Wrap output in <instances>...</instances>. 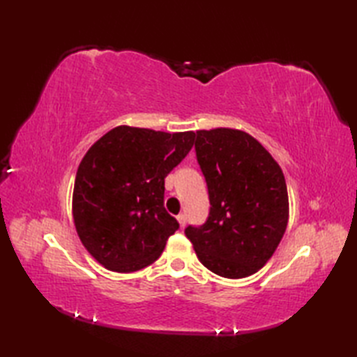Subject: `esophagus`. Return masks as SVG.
I'll return each instance as SVG.
<instances>
[{"label":"esophagus","instance_id":"obj_1","mask_svg":"<svg viewBox=\"0 0 357 357\" xmlns=\"http://www.w3.org/2000/svg\"><path fill=\"white\" fill-rule=\"evenodd\" d=\"M178 222H179L181 229H184L185 224H187V216H185V215H179V216H178Z\"/></svg>","mask_w":357,"mask_h":357}]
</instances>
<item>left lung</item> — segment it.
<instances>
[{
    "instance_id": "8db88e82",
    "label": "left lung",
    "mask_w": 357,
    "mask_h": 357,
    "mask_svg": "<svg viewBox=\"0 0 357 357\" xmlns=\"http://www.w3.org/2000/svg\"><path fill=\"white\" fill-rule=\"evenodd\" d=\"M195 150L210 213L202 225H188L185 236L204 267L222 278H247L267 264L285 233L284 173L259 141L234 128L198 130Z\"/></svg>"
}]
</instances>
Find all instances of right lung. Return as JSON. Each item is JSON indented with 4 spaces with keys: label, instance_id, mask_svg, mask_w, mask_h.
Returning a JSON list of instances; mask_svg holds the SVG:
<instances>
[{
    "label": "right lung",
    "instance_id": "1",
    "mask_svg": "<svg viewBox=\"0 0 357 357\" xmlns=\"http://www.w3.org/2000/svg\"><path fill=\"white\" fill-rule=\"evenodd\" d=\"M195 132L119 126L82 158L73 187V222L105 268L132 273L153 264L179 229L164 207V179L193 147Z\"/></svg>",
    "mask_w": 357,
    "mask_h": 357
}]
</instances>
